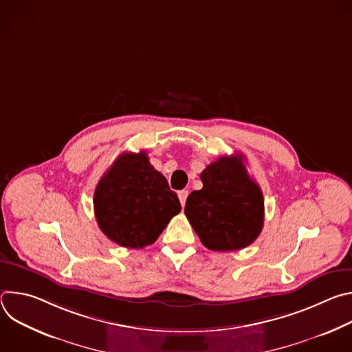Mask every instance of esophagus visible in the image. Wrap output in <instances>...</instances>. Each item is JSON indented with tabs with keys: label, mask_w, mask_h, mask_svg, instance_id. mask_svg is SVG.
<instances>
[{
	"label": "esophagus",
	"mask_w": 352,
	"mask_h": 352,
	"mask_svg": "<svg viewBox=\"0 0 352 352\" xmlns=\"http://www.w3.org/2000/svg\"><path fill=\"white\" fill-rule=\"evenodd\" d=\"M178 197H179V202L182 205V208L185 206V202H186V197H188V190L186 189H182L178 192Z\"/></svg>",
	"instance_id": "1"
}]
</instances>
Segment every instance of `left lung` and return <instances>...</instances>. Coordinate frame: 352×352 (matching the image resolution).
<instances>
[{"instance_id":"obj_1","label":"left lung","mask_w":352,"mask_h":352,"mask_svg":"<svg viewBox=\"0 0 352 352\" xmlns=\"http://www.w3.org/2000/svg\"><path fill=\"white\" fill-rule=\"evenodd\" d=\"M243 160L242 155L223 156L209 164L200 174L204 188L186 199L185 216L210 250L243 249L263 228V195Z\"/></svg>"}]
</instances>
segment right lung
<instances>
[{
  "label": "right lung",
  "instance_id": "add662e5",
  "mask_svg": "<svg viewBox=\"0 0 352 352\" xmlns=\"http://www.w3.org/2000/svg\"><path fill=\"white\" fill-rule=\"evenodd\" d=\"M93 205L100 230L131 249L152 245L181 212L177 193L144 152L122 153L114 162L96 186Z\"/></svg>",
  "mask_w": 352,
  "mask_h": 352
}]
</instances>
